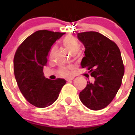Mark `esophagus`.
Returning <instances> with one entry per match:
<instances>
[{
    "mask_svg": "<svg viewBox=\"0 0 135 135\" xmlns=\"http://www.w3.org/2000/svg\"><path fill=\"white\" fill-rule=\"evenodd\" d=\"M73 79H74V78H67L66 79V81H71V80H73Z\"/></svg>",
    "mask_w": 135,
    "mask_h": 135,
    "instance_id": "esophagus-1",
    "label": "esophagus"
}]
</instances>
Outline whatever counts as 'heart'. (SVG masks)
<instances>
[{
	"mask_svg": "<svg viewBox=\"0 0 135 135\" xmlns=\"http://www.w3.org/2000/svg\"><path fill=\"white\" fill-rule=\"evenodd\" d=\"M62 45L65 48L69 50L72 54H76L78 52L79 50H80V44H79L78 42L76 40L75 38L72 37H67L65 38L62 41ZM55 51H56V47H54L51 49V51H50V58H52L53 56L55 54ZM61 73L62 75L68 76L70 74V73L68 70V69L66 67H62L61 69Z\"/></svg>",
	"mask_w": 135,
	"mask_h": 135,
	"instance_id": "obj_1",
	"label": "heart"
}]
</instances>
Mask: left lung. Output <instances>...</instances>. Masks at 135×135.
Returning a JSON list of instances; mask_svg holds the SVG:
<instances>
[{
	"instance_id": "8db88e82",
	"label": "left lung",
	"mask_w": 135,
	"mask_h": 135,
	"mask_svg": "<svg viewBox=\"0 0 135 135\" xmlns=\"http://www.w3.org/2000/svg\"><path fill=\"white\" fill-rule=\"evenodd\" d=\"M85 47L81 68H88L94 83L88 81L80 93V100L88 108L99 110L105 108L115 97L124 75V65L120 50L115 42L94 31L77 35Z\"/></svg>"
}]
</instances>
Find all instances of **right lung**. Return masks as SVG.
<instances>
[{
	"mask_svg": "<svg viewBox=\"0 0 135 135\" xmlns=\"http://www.w3.org/2000/svg\"><path fill=\"white\" fill-rule=\"evenodd\" d=\"M65 32L41 30L34 32L19 46L13 58V72L20 91L27 101L45 108L57 99L66 80L45 78L44 66L51 46Z\"/></svg>",
	"mask_w": 135,
	"mask_h": 135,
	"instance_id": "1",
	"label": "right lung"
}]
</instances>
